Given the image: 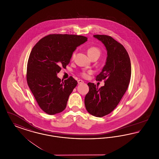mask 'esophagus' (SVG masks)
<instances>
[{"label": "esophagus", "mask_w": 159, "mask_h": 159, "mask_svg": "<svg viewBox=\"0 0 159 159\" xmlns=\"http://www.w3.org/2000/svg\"><path fill=\"white\" fill-rule=\"evenodd\" d=\"M77 83H78V84H81V83H84V82H83V80H77Z\"/></svg>", "instance_id": "esophagus-1"}]
</instances>
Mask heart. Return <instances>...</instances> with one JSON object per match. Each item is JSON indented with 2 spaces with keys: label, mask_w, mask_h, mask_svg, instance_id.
Listing matches in <instances>:
<instances>
[{
  "label": "heart",
  "mask_w": 159,
  "mask_h": 159,
  "mask_svg": "<svg viewBox=\"0 0 159 159\" xmlns=\"http://www.w3.org/2000/svg\"><path fill=\"white\" fill-rule=\"evenodd\" d=\"M87 52H88L89 57L91 58L94 57H99L101 55V51H100V49H99L97 47V46H91V47L88 48V49L87 50ZM75 55H76L75 52H73L72 55H71V58L72 59H74V58L75 57ZM91 73H92L91 71H83L80 73V75L84 78H86Z\"/></svg>",
  "instance_id": "b5f03b06"
}]
</instances>
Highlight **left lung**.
<instances>
[{
  "label": "left lung",
  "mask_w": 159,
  "mask_h": 159,
  "mask_svg": "<svg viewBox=\"0 0 159 159\" xmlns=\"http://www.w3.org/2000/svg\"><path fill=\"white\" fill-rule=\"evenodd\" d=\"M101 41L107 51L106 65L96 77L104 80V86L88 83L89 90L84 98L86 110L92 115L101 117L113 111L128 89L131 76V64L125 47L107 35H93Z\"/></svg>",
  "instance_id": "left-lung-1"
}]
</instances>
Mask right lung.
Segmentation results:
<instances>
[{
  "label": "right lung",
  "instance_id": "add662e5",
  "mask_svg": "<svg viewBox=\"0 0 159 159\" xmlns=\"http://www.w3.org/2000/svg\"><path fill=\"white\" fill-rule=\"evenodd\" d=\"M88 38L75 34H52L41 39L31 51L27 67V82L38 105L53 115L66 107L68 97L77 84L70 76L61 80L57 73L66 68L76 48Z\"/></svg>",
  "mask_w": 159,
  "mask_h": 159
}]
</instances>
